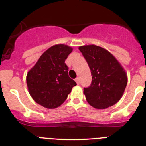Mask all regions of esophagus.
<instances>
[{
    "instance_id": "obj_1",
    "label": "esophagus",
    "mask_w": 146,
    "mask_h": 146,
    "mask_svg": "<svg viewBox=\"0 0 146 146\" xmlns=\"http://www.w3.org/2000/svg\"><path fill=\"white\" fill-rule=\"evenodd\" d=\"M76 82H77V84L78 85H79V84H80V79H79V78H76Z\"/></svg>"
}]
</instances>
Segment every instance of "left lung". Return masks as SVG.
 <instances>
[{"label":"left lung","instance_id":"obj_1","mask_svg":"<svg viewBox=\"0 0 146 146\" xmlns=\"http://www.w3.org/2000/svg\"><path fill=\"white\" fill-rule=\"evenodd\" d=\"M92 75V82L84 88L88 102L96 109L114 105L123 95L127 75L121 65L107 50L96 45L79 47Z\"/></svg>","mask_w":146,"mask_h":146}]
</instances>
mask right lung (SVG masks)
<instances>
[{"label": "right lung", "mask_w": 146, "mask_h": 146, "mask_svg": "<svg viewBox=\"0 0 146 146\" xmlns=\"http://www.w3.org/2000/svg\"><path fill=\"white\" fill-rule=\"evenodd\" d=\"M73 48L65 44L50 47L28 71L27 85L32 99L48 109L59 107L76 82L68 76L65 64Z\"/></svg>", "instance_id": "1"}]
</instances>
